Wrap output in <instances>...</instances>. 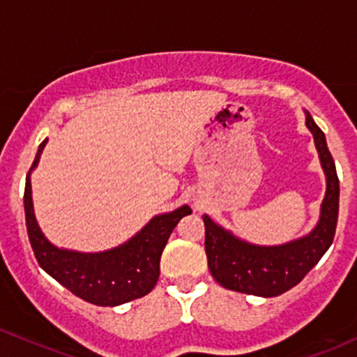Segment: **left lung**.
<instances>
[{
    "instance_id": "obj_1",
    "label": "left lung",
    "mask_w": 357,
    "mask_h": 357,
    "mask_svg": "<svg viewBox=\"0 0 357 357\" xmlns=\"http://www.w3.org/2000/svg\"><path fill=\"white\" fill-rule=\"evenodd\" d=\"M306 126L314 138L327 191L317 226L298 239L277 246H261L238 238L205 213V253L213 279L222 287L245 294L273 298L298 286L320 261L333 241L339 217V178L325 133L305 111Z\"/></svg>"
}]
</instances>
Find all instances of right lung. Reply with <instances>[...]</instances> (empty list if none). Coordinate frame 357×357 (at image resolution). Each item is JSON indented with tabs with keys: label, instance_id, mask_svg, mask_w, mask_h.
<instances>
[{
	"label": "right lung",
	"instance_id": "right-lung-1",
	"mask_svg": "<svg viewBox=\"0 0 357 357\" xmlns=\"http://www.w3.org/2000/svg\"><path fill=\"white\" fill-rule=\"evenodd\" d=\"M47 138L39 145L25 181V220L33 255L40 268L84 301L97 306H119L149 294L160 273V255L172 229L190 215L188 205L152 217L133 238L99 253H82L54 246L44 236L33 213L30 174L40 160Z\"/></svg>",
	"mask_w": 357,
	"mask_h": 357
}]
</instances>
